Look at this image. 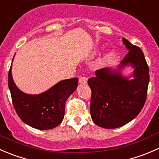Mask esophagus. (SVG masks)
Wrapping results in <instances>:
<instances>
[{"label":"esophagus","mask_w":159,"mask_h":159,"mask_svg":"<svg viewBox=\"0 0 159 159\" xmlns=\"http://www.w3.org/2000/svg\"><path fill=\"white\" fill-rule=\"evenodd\" d=\"M87 80L88 78L86 76H81V77H80L79 82L80 84H86V83H87Z\"/></svg>","instance_id":"obj_1"}]
</instances>
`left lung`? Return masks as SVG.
Here are the masks:
<instances>
[{
	"instance_id": "obj_1",
	"label": "left lung",
	"mask_w": 159,
	"mask_h": 159,
	"mask_svg": "<svg viewBox=\"0 0 159 159\" xmlns=\"http://www.w3.org/2000/svg\"><path fill=\"white\" fill-rule=\"evenodd\" d=\"M129 52L116 68H103L88 80L92 90L90 115L95 125L107 129L124 126L138 116L144 107L149 83V69L143 52L123 38ZM128 77L122 70L129 66Z\"/></svg>"
}]
</instances>
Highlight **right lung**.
<instances>
[{"label":"right lung","instance_id":"add662e5","mask_svg":"<svg viewBox=\"0 0 159 159\" xmlns=\"http://www.w3.org/2000/svg\"><path fill=\"white\" fill-rule=\"evenodd\" d=\"M77 86L78 78H72L61 80L39 94H28L15 83L11 66L8 73L9 89L18 117L26 125L39 130L52 129L62 121L66 102Z\"/></svg>","mask_w":159,"mask_h":159}]
</instances>
